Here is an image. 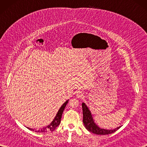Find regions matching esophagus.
I'll use <instances>...</instances> for the list:
<instances>
[{
    "instance_id": "1",
    "label": "esophagus",
    "mask_w": 147,
    "mask_h": 147,
    "mask_svg": "<svg viewBox=\"0 0 147 147\" xmlns=\"http://www.w3.org/2000/svg\"><path fill=\"white\" fill-rule=\"evenodd\" d=\"M76 96H77V98H83L84 95L82 92H80L77 93Z\"/></svg>"
}]
</instances>
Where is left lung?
<instances>
[{
    "instance_id": "left-lung-1",
    "label": "left lung",
    "mask_w": 147,
    "mask_h": 147,
    "mask_svg": "<svg viewBox=\"0 0 147 147\" xmlns=\"http://www.w3.org/2000/svg\"><path fill=\"white\" fill-rule=\"evenodd\" d=\"M82 108L83 114V123H84V125H85L87 130H88L89 131L92 132V133L99 135H109V134H112L115 132L117 129L120 128L121 126L117 127V128L114 129H105L100 128L95 123L93 119L91 112H90L89 109L85 103H82Z\"/></svg>"
}]
</instances>
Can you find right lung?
<instances>
[{
	"mask_svg": "<svg viewBox=\"0 0 147 147\" xmlns=\"http://www.w3.org/2000/svg\"><path fill=\"white\" fill-rule=\"evenodd\" d=\"M68 101H69V100H67L65 103H64L63 105L61 106V108L59 109V111L57 112V114H56L54 119L53 120V121L49 124V126H45L44 127H43V128L38 129V130L30 128V127H27V128L29 129L31 131H35L37 133H45L47 131H54L56 127H57L59 125V124H60V123H61V119L62 117V113H63V111L64 110L65 106H66L67 104L68 103Z\"/></svg>",
	"mask_w": 147,
	"mask_h": 147,
	"instance_id": "add662e5",
	"label": "right lung"
}]
</instances>
